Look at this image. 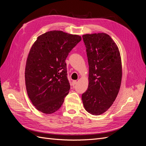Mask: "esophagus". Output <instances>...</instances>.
Segmentation results:
<instances>
[{
    "label": "esophagus",
    "mask_w": 146,
    "mask_h": 146,
    "mask_svg": "<svg viewBox=\"0 0 146 146\" xmlns=\"http://www.w3.org/2000/svg\"><path fill=\"white\" fill-rule=\"evenodd\" d=\"M77 83V82L76 80H74V81L72 82V85H73V86H75V85H76Z\"/></svg>",
    "instance_id": "1"
}]
</instances>
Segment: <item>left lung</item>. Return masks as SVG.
I'll return each instance as SVG.
<instances>
[{
    "mask_svg": "<svg viewBox=\"0 0 146 146\" xmlns=\"http://www.w3.org/2000/svg\"><path fill=\"white\" fill-rule=\"evenodd\" d=\"M89 64V85L82 99L86 111L100 115L111 107L120 89L121 58L116 43L104 33L82 36Z\"/></svg>",
    "mask_w": 146,
    "mask_h": 146,
    "instance_id": "1",
    "label": "left lung"
}]
</instances>
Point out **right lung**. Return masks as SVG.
I'll list each match as a JSON object with an SVG mask.
<instances>
[{"instance_id":"add662e5","label":"right lung","mask_w":146,"mask_h":146,"mask_svg":"<svg viewBox=\"0 0 146 146\" xmlns=\"http://www.w3.org/2000/svg\"><path fill=\"white\" fill-rule=\"evenodd\" d=\"M81 36L53 30L38 36L29 52L25 71L29 98L45 114L57 111L69 93L65 60Z\"/></svg>"}]
</instances>
